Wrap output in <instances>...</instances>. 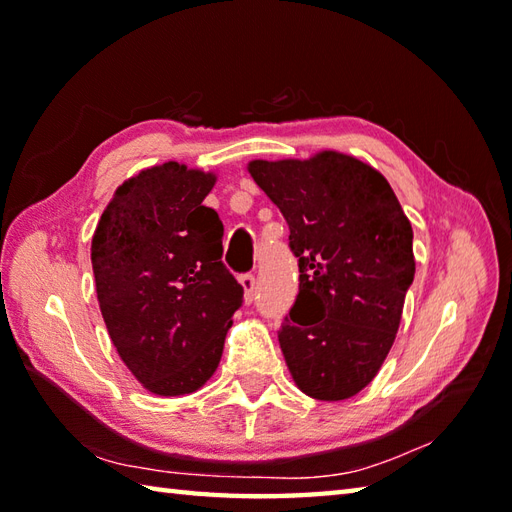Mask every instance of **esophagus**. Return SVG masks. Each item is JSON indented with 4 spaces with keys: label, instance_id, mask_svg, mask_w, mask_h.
I'll return each mask as SVG.
<instances>
[{
    "label": "esophagus",
    "instance_id": "1",
    "mask_svg": "<svg viewBox=\"0 0 512 512\" xmlns=\"http://www.w3.org/2000/svg\"><path fill=\"white\" fill-rule=\"evenodd\" d=\"M239 284H242V288H244V301L246 303L253 301L255 299V290H257L255 275H250V273L242 275V277H239Z\"/></svg>",
    "mask_w": 512,
    "mask_h": 512
}]
</instances>
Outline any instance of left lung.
Segmentation results:
<instances>
[{
    "mask_svg": "<svg viewBox=\"0 0 512 512\" xmlns=\"http://www.w3.org/2000/svg\"><path fill=\"white\" fill-rule=\"evenodd\" d=\"M299 257V295L279 345L295 385L345 400L372 383L394 345L416 275L413 231L380 171L339 151L250 160Z\"/></svg>",
    "mask_w": 512,
    "mask_h": 512,
    "instance_id": "1",
    "label": "left lung"
}]
</instances>
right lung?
I'll return each instance as SVG.
<instances>
[{
  "instance_id": "right-lung-1",
  "label": "right lung",
  "mask_w": 512,
  "mask_h": 512,
  "mask_svg": "<svg viewBox=\"0 0 512 512\" xmlns=\"http://www.w3.org/2000/svg\"><path fill=\"white\" fill-rule=\"evenodd\" d=\"M215 180L173 160L143 169L114 191L92 237L107 332L156 396L193 394L213 376L242 306L222 264V220L202 204Z\"/></svg>"
}]
</instances>
